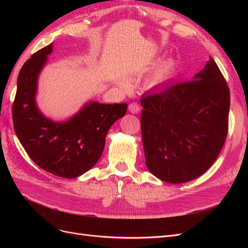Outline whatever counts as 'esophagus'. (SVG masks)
Returning <instances> with one entry per match:
<instances>
[{"label":"esophagus","instance_id":"esophagus-1","mask_svg":"<svg viewBox=\"0 0 248 248\" xmlns=\"http://www.w3.org/2000/svg\"><path fill=\"white\" fill-rule=\"evenodd\" d=\"M128 108H129V111H130V112H132V114H138V112L140 110V104H139V103H137V102H132V103H130V104H129V107H128Z\"/></svg>","mask_w":248,"mask_h":248}]
</instances>
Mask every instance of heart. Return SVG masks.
<instances>
[{"label": "heart", "mask_w": 248, "mask_h": 248, "mask_svg": "<svg viewBox=\"0 0 248 248\" xmlns=\"http://www.w3.org/2000/svg\"><path fill=\"white\" fill-rule=\"evenodd\" d=\"M174 71L175 62L172 61V60H167V61H164L158 68L155 70L151 78V81L153 84H161V82L169 80L171 78Z\"/></svg>", "instance_id": "heart-1"}]
</instances>
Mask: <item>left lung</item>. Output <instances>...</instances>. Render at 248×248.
<instances>
[{"instance_id":"1","label":"left lung","mask_w":248,"mask_h":248,"mask_svg":"<svg viewBox=\"0 0 248 248\" xmlns=\"http://www.w3.org/2000/svg\"><path fill=\"white\" fill-rule=\"evenodd\" d=\"M146 166L168 183H185L212 166L226 140L230 89L214 60L192 80L171 82L141 96Z\"/></svg>"}]
</instances>
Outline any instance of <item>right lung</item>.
Masks as SVG:
<instances>
[{"mask_svg":"<svg viewBox=\"0 0 248 248\" xmlns=\"http://www.w3.org/2000/svg\"><path fill=\"white\" fill-rule=\"evenodd\" d=\"M52 43L41 48L21 67L12 106L14 130L37 166L66 179L79 177L98 161L110 126L126 114V103L88 102L64 122L46 118L36 104L37 84Z\"/></svg>","mask_w":248,"mask_h":248,"instance_id":"obj_1","label":"right lung"}]
</instances>
